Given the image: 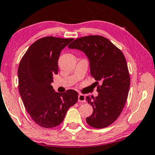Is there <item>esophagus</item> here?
<instances>
[{
  "mask_svg": "<svg viewBox=\"0 0 155 155\" xmlns=\"http://www.w3.org/2000/svg\"><path fill=\"white\" fill-rule=\"evenodd\" d=\"M78 101H79V102H85V97L84 94H78Z\"/></svg>",
  "mask_w": 155,
  "mask_h": 155,
  "instance_id": "esophagus-1",
  "label": "esophagus"
}]
</instances>
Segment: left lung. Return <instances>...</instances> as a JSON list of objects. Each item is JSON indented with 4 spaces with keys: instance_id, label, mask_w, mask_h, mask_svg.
I'll list each match as a JSON object with an SVG mask.
<instances>
[{
    "instance_id": "obj_1",
    "label": "left lung",
    "mask_w": 155,
    "mask_h": 155,
    "mask_svg": "<svg viewBox=\"0 0 155 155\" xmlns=\"http://www.w3.org/2000/svg\"><path fill=\"white\" fill-rule=\"evenodd\" d=\"M84 51L88 58L91 76L97 85L98 95L86 97L93 113L86 122L94 128L110 125L120 115L130 86L127 64L121 50L107 38L89 35L77 38L68 46Z\"/></svg>"
}]
</instances>
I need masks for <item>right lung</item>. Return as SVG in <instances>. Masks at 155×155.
Here are the masks:
<instances>
[{
    "instance_id": "add662e5",
    "label": "right lung",
    "mask_w": 155,
    "mask_h": 155,
    "mask_svg": "<svg viewBox=\"0 0 155 155\" xmlns=\"http://www.w3.org/2000/svg\"><path fill=\"white\" fill-rule=\"evenodd\" d=\"M73 38L53 36L39 39L30 46L18 68V91L31 118L44 128L58 126L78 101V92H56L51 84L58 72L59 55Z\"/></svg>"
}]
</instances>
